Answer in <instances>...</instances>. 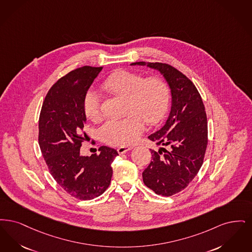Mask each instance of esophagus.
I'll return each instance as SVG.
<instances>
[{
  "mask_svg": "<svg viewBox=\"0 0 252 252\" xmlns=\"http://www.w3.org/2000/svg\"><path fill=\"white\" fill-rule=\"evenodd\" d=\"M131 147H128V146H121V147H119V148L117 149L118 153L120 154H125V153H127V152H129V151H131Z\"/></svg>",
  "mask_w": 252,
  "mask_h": 252,
  "instance_id": "34e87169",
  "label": "esophagus"
}]
</instances>
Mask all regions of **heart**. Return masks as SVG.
Listing matches in <instances>:
<instances>
[{"label": "heart", "instance_id": "obj_1", "mask_svg": "<svg viewBox=\"0 0 252 252\" xmlns=\"http://www.w3.org/2000/svg\"><path fill=\"white\" fill-rule=\"evenodd\" d=\"M101 88L111 95L125 98V118L106 121L100 129L101 139L112 146H127L135 142L144 130L146 121L155 125L162 121L169 108L171 92L161 77L147 78L140 73L121 70L107 77ZM84 113L88 120L101 119L100 102L93 90L84 97Z\"/></svg>", "mask_w": 252, "mask_h": 252}]
</instances>
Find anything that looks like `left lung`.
Here are the masks:
<instances>
[{"label": "left lung", "instance_id": "left-lung-1", "mask_svg": "<svg viewBox=\"0 0 252 252\" xmlns=\"http://www.w3.org/2000/svg\"><path fill=\"white\" fill-rule=\"evenodd\" d=\"M164 76L171 92V110L164 126L149 136L158 146L151 150L152 162L143 171V182L158 195L172 196L184 190L200 169L208 143L205 107L195 85L168 64L135 62Z\"/></svg>", "mask_w": 252, "mask_h": 252}]
</instances>
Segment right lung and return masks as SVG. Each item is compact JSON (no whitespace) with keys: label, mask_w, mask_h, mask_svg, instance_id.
<instances>
[{"label":"right lung","mask_w":252,"mask_h":252,"mask_svg":"<svg viewBox=\"0 0 252 252\" xmlns=\"http://www.w3.org/2000/svg\"><path fill=\"white\" fill-rule=\"evenodd\" d=\"M102 66H85L60 78L44 99L38 123V143L55 182L67 194L88 200L100 196L109 186L111 164L119 154L101 146L99 154L82 156L87 117L83 102L88 88Z\"/></svg>","instance_id":"1"}]
</instances>
